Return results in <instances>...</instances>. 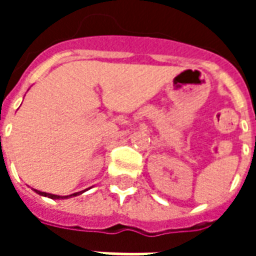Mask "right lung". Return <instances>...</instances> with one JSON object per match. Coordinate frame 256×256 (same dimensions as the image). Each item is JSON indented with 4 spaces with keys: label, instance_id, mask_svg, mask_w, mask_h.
<instances>
[{
    "label": "right lung",
    "instance_id": "obj_1",
    "mask_svg": "<svg viewBox=\"0 0 256 256\" xmlns=\"http://www.w3.org/2000/svg\"><path fill=\"white\" fill-rule=\"evenodd\" d=\"M38 194H41V196H46V198H72V196H78V194H80V193H84V190H82V192H76V193H72V194H70V196H58V194H52V193H46V192H41V190H36V189H34Z\"/></svg>",
    "mask_w": 256,
    "mask_h": 256
}]
</instances>
